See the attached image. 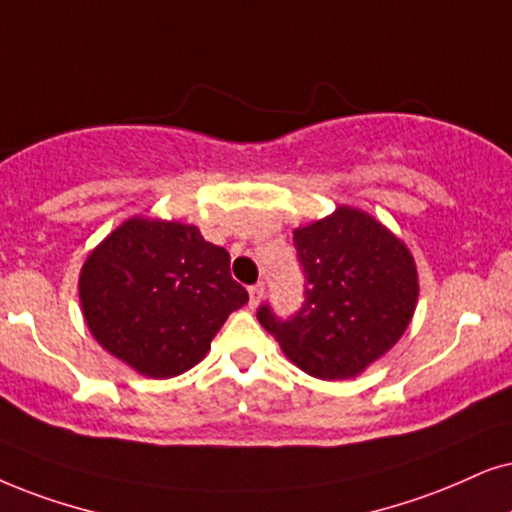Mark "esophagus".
<instances>
[{"instance_id":"34e87169","label":"esophagus","mask_w":512,"mask_h":512,"mask_svg":"<svg viewBox=\"0 0 512 512\" xmlns=\"http://www.w3.org/2000/svg\"><path fill=\"white\" fill-rule=\"evenodd\" d=\"M248 293H250V307H257L264 295V283H255V286H250Z\"/></svg>"}]
</instances>
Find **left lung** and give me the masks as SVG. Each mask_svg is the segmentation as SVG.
<instances>
[{"label":"left lung","mask_w":512,"mask_h":512,"mask_svg":"<svg viewBox=\"0 0 512 512\" xmlns=\"http://www.w3.org/2000/svg\"><path fill=\"white\" fill-rule=\"evenodd\" d=\"M293 243L304 276L300 309L281 319L264 302L257 319L304 373L352 378L409 326L418 300L413 257L383 224L354 208L295 229Z\"/></svg>","instance_id":"8db88e82"}]
</instances>
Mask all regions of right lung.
<instances>
[{"instance_id":"add662e5","label":"right lung","mask_w":512,"mask_h":512,"mask_svg":"<svg viewBox=\"0 0 512 512\" xmlns=\"http://www.w3.org/2000/svg\"><path fill=\"white\" fill-rule=\"evenodd\" d=\"M80 300L89 331L113 357L172 378L205 357L248 290L231 278L229 252L196 226L134 217L84 262Z\"/></svg>"}]
</instances>
